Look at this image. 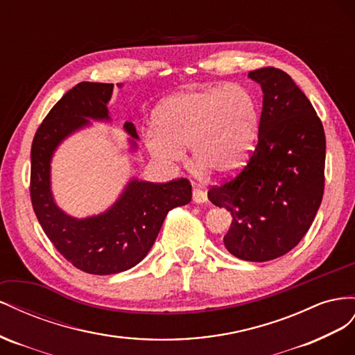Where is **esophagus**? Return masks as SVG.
Wrapping results in <instances>:
<instances>
[{
  "label": "esophagus",
  "instance_id": "34e87169",
  "mask_svg": "<svg viewBox=\"0 0 355 355\" xmlns=\"http://www.w3.org/2000/svg\"><path fill=\"white\" fill-rule=\"evenodd\" d=\"M193 200L196 202V204H205V202L208 200L207 191L200 190L199 187H193Z\"/></svg>",
  "mask_w": 355,
  "mask_h": 355
}]
</instances>
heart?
<instances>
[{"label": "heart", "mask_w": 355, "mask_h": 355, "mask_svg": "<svg viewBox=\"0 0 355 355\" xmlns=\"http://www.w3.org/2000/svg\"><path fill=\"white\" fill-rule=\"evenodd\" d=\"M257 101L245 86L220 85L184 90L166 98L153 117L146 146L168 165L190 147L195 168L216 175L234 174L245 165L259 134Z\"/></svg>", "instance_id": "1"}]
</instances>
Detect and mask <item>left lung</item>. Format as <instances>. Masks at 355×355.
Here are the masks:
<instances>
[{
    "mask_svg": "<svg viewBox=\"0 0 355 355\" xmlns=\"http://www.w3.org/2000/svg\"><path fill=\"white\" fill-rule=\"evenodd\" d=\"M260 85L259 143L239 174L208 191L234 220L223 238L230 254L268 261L287 254L309 230L324 193L326 135L306 95L278 68L250 71Z\"/></svg>",
    "mask_w": 355,
    "mask_h": 355,
    "instance_id": "1",
    "label": "left lung"
}]
</instances>
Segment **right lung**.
Returning <instances> with one entry per match:
<instances>
[{"label":"right lung","mask_w":355,"mask_h":355,"mask_svg":"<svg viewBox=\"0 0 355 355\" xmlns=\"http://www.w3.org/2000/svg\"><path fill=\"white\" fill-rule=\"evenodd\" d=\"M113 87L82 82L68 90L37 129L31 148V200L40 225L60 254L94 275H113L138 265L153 247L168 212L191 200L186 178L164 184L130 178L101 214L76 218L56 205L50 181L55 151L64 139L92 125L90 120H111L107 104ZM123 129L135 151L138 134L132 121H125Z\"/></svg>","instance_id":"right-lung-1"}]
</instances>
